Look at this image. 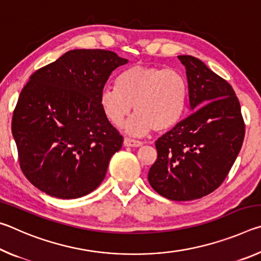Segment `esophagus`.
Here are the masks:
<instances>
[{
    "label": "esophagus",
    "mask_w": 261,
    "mask_h": 261,
    "mask_svg": "<svg viewBox=\"0 0 261 261\" xmlns=\"http://www.w3.org/2000/svg\"><path fill=\"white\" fill-rule=\"evenodd\" d=\"M123 144H124V146L126 147H140L143 143L139 140H136V139H131V138H125L124 141H123Z\"/></svg>",
    "instance_id": "obj_1"
}]
</instances>
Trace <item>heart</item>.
<instances>
[{
	"mask_svg": "<svg viewBox=\"0 0 261 261\" xmlns=\"http://www.w3.org/2000/svg\"><path fill=\"white\" fill-rule=\"evenodd\" d=\"M188 98V79L178 70L137 64L118 74L116 88L105 87L100 92L99 105L115 126L123 124L134 106L136 115L124 129L139 136L152 129L165 131L177 124Z\"/></svg>",
	"mask_w": 261,
	"mask_h": 261,
	"instance_id": "b5f03b06",
	"label": "heart"
}]
</instances>
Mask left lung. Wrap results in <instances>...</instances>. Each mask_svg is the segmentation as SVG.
<instances>
[{
  "instance_id": "8db88e82",
  "label": "left lung",
  "mask_w": 261,
  "mask_h": 261,
  "mask_svg": "<svg viewBox=\"0 0 261 261\" xmlns=\"http://www.w3.org/2000/svg\"><path fill=\"white\" fill-rule=\"evenodd\" d=\"M191 114L155 141L148 182L167 199L188 201L218 189L241 151L245 124L231 85L190 55L178 56Z\"/></svg>"
}]
</instances>
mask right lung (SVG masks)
<instances>
[{"label": "right lung", "mask_w": 261, "mask_h": 261, "mask_svg": "<svg viewBox=\"0 0 261 261\" xmlns=\"http://www.w3.org/2000/svg\"><path fill=\"white\" fill-rule=\"evenodd\" d=\"M125 63L110 50L74 49L30 77L11 130L21 170L35 188L74 199L102 182L123 137L106 118L99 95L110 73Z\"/></svg>", "instance_id": "obj_1"}]
</instances>
